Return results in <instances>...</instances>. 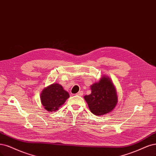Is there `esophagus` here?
<instances>
[{"label": "esophagus", "instance_id": "esophagus-1", "mask_svg": "<svg viewBox=\"0 0 156 156\" xmlns=\"http://www.w3.org/2000/svg\"><path fill=\"white\" fill-rule=\"evenodd\" d=\"M77 95L79 96H82L83 95V91H79V92L77 94Z\"/></svg>", "mask_w": 156, "mask_h": 156}]
</instances>
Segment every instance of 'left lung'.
<instances>
[{
    "instance_id": "left-lung-1",
    "label": "left lung",
    "mask_w": 156,
    "mask_h": 156,
    "mask_svg": "<svg viewBox=\"0 0 156 156\" xmlns=\"http://www.w3.org/2000/svg\"><path fill=\"white\" fill-rule=\"evenodd\" d=\"M90 88L92 93L84 98L92 114L100 116L114 110L117 103V95L109 77H102L99 82L91 85Z\"/></svg>"
}]
</instances>
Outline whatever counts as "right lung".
I'll return each mask as SVG.
<instances>
[{
  "label": "right lung",
  "instance_id": "obj_1",
  "mask_svg": "<svg viewBox=\"0 0 156 156\" xmlns=\"http://www.w3.org/2000/svg\"><path fill=\"white\" fill-rule=\"evenodd\" d=\"M69 98V94L57 83L50 84L44 88L41 94V103L49 112L57 110Z\"/></svg>",
  "mask_w": 156,
  "mask_h": 156
}]
</instances>
